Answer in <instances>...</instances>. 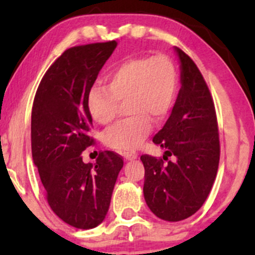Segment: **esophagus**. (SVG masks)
<instances>
[{"label": "esophagus", "instance_id": "obj_1", "mask_svg": "<svg viewBox=\"0 0 255 255\" xmlns=\"http://www.w3.org/2000/svg\"><path fill=\"white\" fill-rule=\"evenodd\" d=\"M124 156L126 160H133L135 159V158H137V154L135 152H127V153H125Z\"/></svg>", "mask_w": 255, "mask_h": 255}]
</instances>
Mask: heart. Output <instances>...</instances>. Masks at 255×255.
I'll return each mask as SVG.
<instances>
[{
	"label": "heart",
	"mask_w": 255,
	"mask_h": 255,
	"mask_svg": "<svg viewBox=\"0 0 255 255\" xmlns=\"http://www.w3.org/2000/svg\"><path fill=\"white\" fill-rule=\"evenodd\" d=\"M107 86L95 85L87 93L90 116L99 125H110L118 118L119 103H126L129 118L104 134L107 146L120 152L139 148L150 135L153 118L162 122L177 97L178 73L166 55L133 56L116 63L105 75Z\"/></svg>",
	"instance_id": "b5f03b06"
}]
</instances>
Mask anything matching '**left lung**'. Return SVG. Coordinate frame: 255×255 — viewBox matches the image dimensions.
<instances>
[{
  "instance_id": "obj_1",
  "label": "left lung",
  "mask_w": 255,
  "mask_h": 255,
  "mask_svg": "<svg viewBox=\"0 0 255 255\" xmlns=\"http://www.w3.org/2000/svg\"><path fill=\"white\" fill-rule=\"evenodd\" d=\"M175 50L182 86L171 115L153 137L165 154L140 157L145 166L146 204L157 217L169 222L191 217L203 206L216 180L221 154L211 92L194 61L180 48ZM171 155L175 161L167 159Z\"/></svg>"
}]
</instances>
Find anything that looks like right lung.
<instances>
[{
    "label": "right lung",
    "mask_w": 255,
    "mask_h": 255,
    "mask_svg": "<svg viewBox=\"0 0 255 255\" xmlns=\"http://www.w3.org/2000/svg\"><path fill=\"white\" fill-rule=\"evenodd\" d=\"M118 43H92L67 49L40 80L31 118L34 165L49 206L64 223L92 229L104 221L124 158L99 152L95 164L81 152L95 145L87 93Z\"/></svg>",
    "instance_id": "add662e5"
}]
</instances>
